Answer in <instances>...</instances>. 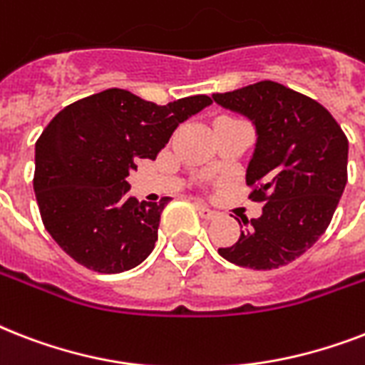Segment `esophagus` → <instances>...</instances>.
<instances>
[{
    "label": "esophagus",
    "instance_id": "esophagus-1",
    "mask_svg": "<svg viewBox=\"0 0 365 365\" xmlns=\"http://www.w3.org/2000/svg\"><path fill=\"white\" fill-rule=\"evenodd\" d=\"M197 210H199V214L205 217V220H216L217 217L216 210H212V208H208L206 205H200V202H197Z\"/></svg>",
    "mask_w": 365,
    "mask_h": 365
}]
</instances>
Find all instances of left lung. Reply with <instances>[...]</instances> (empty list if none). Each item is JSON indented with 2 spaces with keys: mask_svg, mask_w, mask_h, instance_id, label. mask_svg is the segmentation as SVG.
<instances>
[{
  "mask_svg": "<svg viewBox=\"0 0 365 365\" xmlns=\"http://www.w3.org/2000/svg\"><path fill=\"white\" fill-rule=\"evenodd\" d=\"M212 98L255 126L246 183L254 187L250 199L265 202L257 220H242L240 239L217 252L255 271L288 265L326 233L339 205L349 163L345 132L322 104L280 83L259 81Z\"/></svg>",
  "mask_w": 365,
  "mask_h": 365,
  "instance_id": "obj_1",
  "label": "left lung"
}]
</instances>
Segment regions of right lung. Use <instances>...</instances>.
I'll return each instance as SVG.
<instances>
[{
    "mask_svg": "<svg viewBox=\"0 0 365 365\" xmlns=\"http://www.w3.org/2000/svg\"><path fill=\"white\" fill-rule=\"evenodd\" d=\"M205 94L166 106L108 88L66 106L36 142L34 191L54 242L106 274L140 265L155 248L160 202L128 195L138 159H157L178 125L210 106Z\"/></svg>",
    "mask_w": 365,
    "mask_h": 365,
    "instance_id": "1",
    "label": "right lung"
}]
</instances>
